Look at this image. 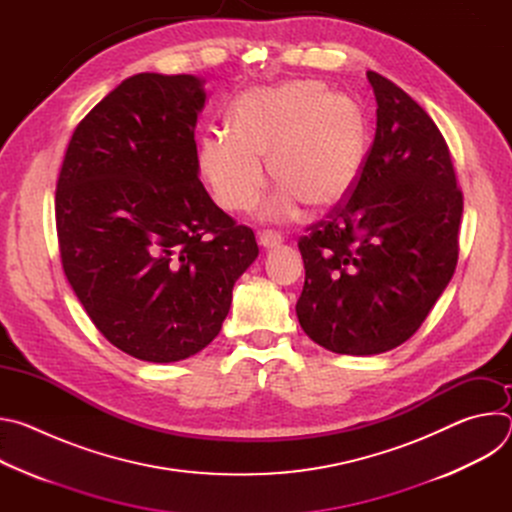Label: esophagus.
Segmentation results:
<instances>
[{"label": "esophagus", "instance_id": "esophagus-1", "mask_svg": "<svg viewBox=\"0 0 512 512\" xmlns=\"http://www.w3.org/2000/svg\"><path fill=\"white\" fill-rule=\"evenodd\" d=\"M281 243H283V239H281V235L275 233V231H263V233H259V245H261L263 249H275V247H279Z\"/></svg>", "mask_w": 512, "mask_h": 512}]
</instances>
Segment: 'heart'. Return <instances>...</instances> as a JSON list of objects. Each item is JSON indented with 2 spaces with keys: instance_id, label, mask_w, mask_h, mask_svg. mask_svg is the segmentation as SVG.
Here are the masks:
<instances>
[{
  "instance_id": "obj_1",
  "label": "heart",
  "mask_w": 512,
  "mask_h": 512,
  "mask_svg": "<svg viewBox=\"0 0 512 512\" xmlns=\"http://www.w3.org/2000/svg\"><path fill=\"white\" fill-rule=\"evenodd\" d=\"M369 152L360 105L322 81L298 79L243 93L229 111V133L202 137L200 168L216 202L245 212L257 202L267 158L279 182L263 212L287 216L298 200L326 210L356 186Z\"/></svg>"
}]
</instances>
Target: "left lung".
I'll return each instance as SVG.
<instances>
[{"label":"left lung","instance_id":"obj_1","mask_svg":"<svg viewBox=\"0 0 512 512\" xmlns=\"http://www.w3.org/2000/svg\"><path fill=\"white\" fill-rule=\"evenodd\" d=\"M377 131L350 196L298 247L296 314L336 354L371 356L409 340L458 263L462 192L444 135L395 83L369 70Z\"/></svg>","mask_w":512,"mask_h":512}]
</instances>
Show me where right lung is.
<instances>
[{"label":"right lung","mask_w":512,"mask_h":512,"mask_svg":"<svg viewBox=\"0 0 512 512\" xmlns=\"http://www.w3.org/2000/svg\"><path fill=\"white\" fill-rule=\"evenodd\" d=\"M204 79L139 72L77 125L56 184L70 287L119 350L148 362L208 346L257 259L249 227L198 180Z\"/></svg>","instance_id":"obj_1"}]
</instances>
